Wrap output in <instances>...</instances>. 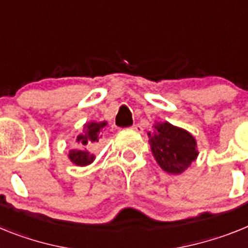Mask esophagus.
<instances>
[{"label":"esophagus","mask_w":248,"mask_h":248,"mask_svg":"<svg viewBox=\"0 0 248 248\" xmlns=\"http://www.w3.org/2000/svg\"><path fill=\"white\" fill-rule=\"evenodd\" d=\"M132 128L136 131V132H140V133H142V131H143V128H142V126L140 124H135L132 126Z\"/></svg>","instance_id":"34e87169"}]
</instances>
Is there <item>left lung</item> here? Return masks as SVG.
<instances>
[{"instance_id":"obj_1","label":"left lung","mask_w":248,"mask_h":248,"mask_svg":"<svg viewBox=\"0 0 248 248\" xmlns=\"http://www.w3.org/2000/svg\"><path fill=\"white\" fill-rule=\"evenodd\" d=\"M148 136L157 163L172 175L182 173L199 155L192 135L169 122L156 124L155 132Z\"/></svg>"}]
</instances>
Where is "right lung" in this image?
I'll return each instance as SVG.
<instances>
[{
	"instance_id": "1",
	"label": "right lung",
	"mask_w": 248,
	"mask_h": 248,
	"mask_svg": "<svg viewBox=\"0 0 248 248\" xmlns=\"http://www.w3.org/2000/svg\"><path fill=\"white\" fill-rule=\"evenodd\" d=\"M106 122H101V124H96V122H91V124H85V132L82 135H79L77 137V142L82 143V145H87L88 141L94 142L98 141V133L101 132L103 127L106 126ZM70 160L73 163H76L77 166H86L93 162L94 156L90 155L86 151H79V150H72L68 155Z\"/></svg>"
}]
</instances>
